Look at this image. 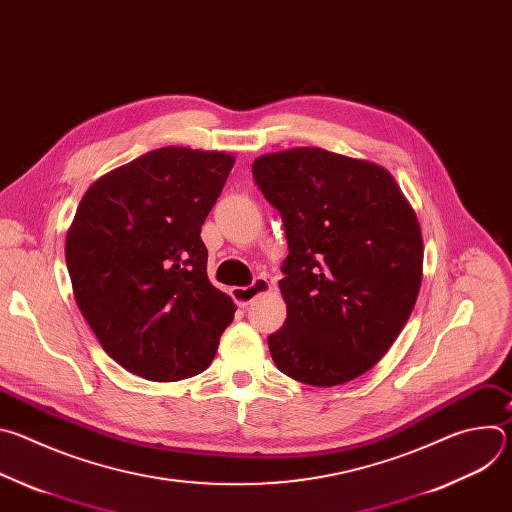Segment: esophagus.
<instances>
[{
	"label": "esophagus",
	"instance_id": "1",
	"mask_svg": "<svg viewBox=\"0 0 512 512\" xmlns=\"http://www.w3.org/2000/svg\"><path fill=\"white\" fill-rule=\"evenodd\" d=\"M269 289H271V285L265 277H255L253 283H249L245 287H233V298L239 308H247L257 296L265 294V291H269Z\"/></svg>",
	"mask_w": 512,
	"mask_h": 512
}]
</instances>
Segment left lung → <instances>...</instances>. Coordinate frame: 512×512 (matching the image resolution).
I'll return each instance as SVG.
<instances>
[{"instance_id": "1", "label": "left lung", "mask_w": 512, "mask_h": 512, "mask_svg": "<svg viewBox=\"0 0 512 512\" xmlns=\"http://www.w3.org/2000/svg\"><path fill=\"white\" fill-rule=\"evenodd\" d=\"M253 180L287 239L285 324L267 336L277 369L334 387L373 369L415 306L423 241L417 216L377 164L320 148L255 160Z\"/></svg>"}]
</instances>
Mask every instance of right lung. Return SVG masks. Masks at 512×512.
Masks as SVG:
<instances>
[{"label":"right lung","mask_w":512,"mask_h":512,"mask_svg":"<svg viewBox=\"0 0 512 512\" xmlns=\"http://www.w3.org/2000/svg\"><path fill=\"white\" fill-rule=\"evenodd\" d=\"M235 158L160 148L97 180L66 235L77 304L105 352L150 381L208 369L235 318L200 239Z\"/></svg>","instance_id":"add662e5"}]
</instances>
